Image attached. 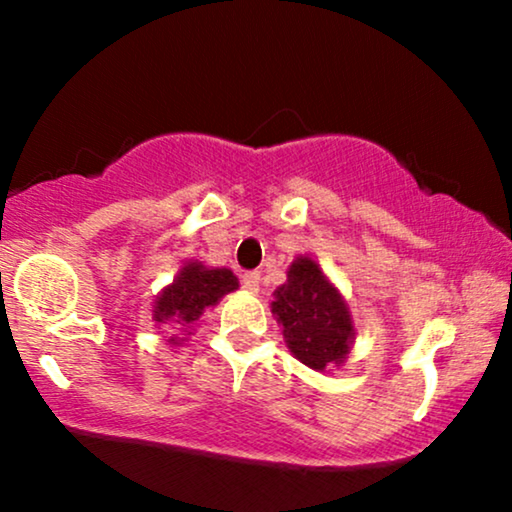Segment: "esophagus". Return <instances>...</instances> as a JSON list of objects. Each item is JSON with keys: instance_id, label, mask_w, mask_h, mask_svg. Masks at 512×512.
<instances>
[{"instance_id": "esophagus-1", "label": "esophagus", "mask_w": 512, "mask_h": 512, "mask_svg": "<svg viewBox=\"0 0 512 512\" xmlns=\"http://www.w3.org/2000/svg\"><path fill=\"white\" fill-rule=\"evenodd\" d=\"M260 284H262L260 272H245V274H243V289H245V291L257 293V291H260Z\"/></svg>"}]
</instances>
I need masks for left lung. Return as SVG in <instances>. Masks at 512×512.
<instances>
[{
	"mask_svg": "<svg viewBox=\"0 0 512 512\" xmlns=\"http://www.w3.org/2000/svg\"><path fill=\"white\" fill-rule=\"evenodd\" d=\"M269 308L303 366L317 373L344 366L356 342V322L342 291L313 255H296Z\"/></svg>",
	"mask_w": 512,
	"mask_h": 512,
	"instance_id": "obj_1",
	"label": "left lung"
}]
</instances>
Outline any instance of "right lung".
Here are the masks:
<instances>
[{
	"instance_id": "obj_1",
	"label": "right lung",
	"mask_w": 512,
	"mask_h": 512,
	"mask_svg": "<svg viewBox=\"0 0 512 512\" xmlns=\"http://www.w3.org/2000/svg\"><path fill=\"white\" fill-rule=\"evenodd\" d=\"M238 276L228 267H209L202 260H187L168 286L154 298L151 320L170 334V346H182L195 334V325L204 310L216 308L223 296L238 291Z\"/></svg>"
}]
</instances>
